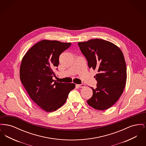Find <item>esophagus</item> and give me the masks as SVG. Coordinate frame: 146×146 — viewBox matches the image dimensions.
<instances>
[{"label":"esophagus","mask_w":146,"mask_h":146,"mask_svg":"<svg viewBox=\"0 0 146 146\" xmlns=\"http://www.w3.org/2000/svg\"><path fill=\"white\" fill-rule=\"evenodd\" d=\"M77 86H78L79 88H84V87L85 86V85L84 84H78V85H77Z\"/></svg>","instance_id":"obj_1"}]
</instances>
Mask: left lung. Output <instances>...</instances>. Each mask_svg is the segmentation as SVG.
I'll return each mask as SVG.
<instances>
[{"mask_svg": "<svg viewBox=\"0 0 146 146\" xmlns=\"http://www.w3.org/2000/svg\"><path fill=\"white\" fill-rule=\"evenodd\" d=\"M88 66L96 70V88L87 103L95 110L104 111L114 104L123 92L127 73L125 58L121 50L111 42L100 39L79 42Z\"/></svg>", "mask_w": 146, "mask_h": 146, "instance_id": "1", "label": "left lung"}]
</instances>
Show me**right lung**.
<instances>
[{
	"label": "right lung",
	"instance_id": "right-lung-1",
	"mask_svg": "<svg viewBox=\"0 0 146 146\" xmlns=\"http://www.w3.org/2000/svg\"><path fill=\"white\" fill-rule=\"evenodd\" d=\"M70 42L42 40L29 49L22 58L20 69L21 82L29 97L47 112L55 111L66 102L74 83L57 82L52 79L59 57Z\"/></svg>",
	"mask_w": 146,
	"mask_h": 146
}]
</instances>
